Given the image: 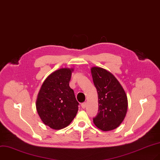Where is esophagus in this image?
Segmentation results:
<instances>
[{
	"mask_svg": "<svg viewBox=\"0 0 160 160\" xmlns=\"http://www.w3.org/2000/svg\"><path fill=\"white\" fill-rule=\"evenodd\" d=\"M86 105H87L86 102L82 103L81 104V107L82 108V109H84V108H86Z\"/></svg>",
	"mask_w": 160,
	"mask_h": 160,
	"instance_id": "1",
	"label": "esophagus"
}]
</instances>
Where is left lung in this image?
I'll use <instances>...</instances> for the list:
<instances>
[{
    "instance_id": "obj_1",
    "label": "left lung",
    "mask_w": 160,
    "mask_h": 160,
    "mask_svg": "<svg viewBox=\"0 0 160 160\" xmlns=\"http://www.w3.org/2000/svg\"><path fill=\"white\" fill-rule=\"evenodd\" d=\"M93 84L98 94V113L94 125L103 131L117 128L123 121L128 108L125 91L115 76L101 67L91 68Z\"/></svg>"
}]
</instances>
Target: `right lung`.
<instances>
[{
	"instance_id": "add662e5",
	"label": "right lung",
	"mask_w": 160,
	"mask_h": 160,
	"mask_svg": "<svg viewBox=\"0 0 160 160\" xmlns=\"http://www.w3.org/2000/svg\"><path fill=\"white\" fill-rule=\"evenodd\" d=\"M73 68H62L47 77L36 99V109L45 125L55 130L68 126L76 115L78 102L69 86Z\"/></svg>"
}]
</instances>
